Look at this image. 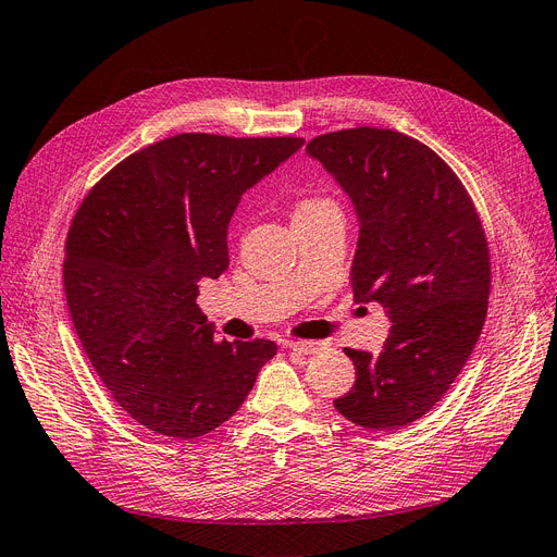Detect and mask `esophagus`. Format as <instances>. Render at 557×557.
I'll return each mask as SVG.
<instances>
[{"label":"esophagus","mask_w":557,"mask_h":557,"mask_svg":"<svg viewBox=\"0 0 557 557\" xmlns=\"http://www.w3.org/2000/svg\"><path fill=\"white\" fill-rule=\"evenodd\" d=\"M324 347V343H318V341H297V343H290V349L297 351V354H315Z\"/></svg>","instance_id":"esophagus-1"}]
</instances>
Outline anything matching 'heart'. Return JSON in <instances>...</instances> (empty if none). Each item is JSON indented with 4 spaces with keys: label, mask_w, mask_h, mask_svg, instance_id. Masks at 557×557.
<instances>
[{
    "label": "heart",
    "mask_w": 557,
    "mask_h": 557,
    "mask_svg": "<svg viewBox=\"0 0 557 557\" xmlns=\"http://www.w3.org/2000/svg\"><path fill=\"white\" fill-rule=\"evenodd\" d=\"M333 210H338V208L326 196H304L295 206L293 219H308V216H318V214L333 212Z\"/></svg>",
    "instance_id": "heart-1"
}]
</instances>
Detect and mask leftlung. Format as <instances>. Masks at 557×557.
Instances as JSON below:
<instances>
[{
  "label": "left lung",
  "mask_w": 557,
  "mask_h": 557,
  "mask_svg": "<svg viewBox=\"0 0 557 557\" xmlns=\"http://www.w3.org/2000/svg\"><path fill=\"white\" fill-rule=\"evenodd\" d=\"M306 152L359 219L354 299L382 304L393 324L376 356L345 349L356 382L333 407L366 430L405 428L446 395L484 326L492 264L480 216L455 171L403 132H329Z\"/></svg>",
  "instance_id": "8db88e82"
}]
</instances>
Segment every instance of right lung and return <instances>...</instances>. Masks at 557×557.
<instances>
[{"label":"right lung","instance_id":"add662e5","mask_svg":"<svg viewBox=\"0 0 557 557\" xmlns=\"http://www.w3.org/2000/svg\"><path fill=\"white\" fill-rule=\"evenodd\" d=\"M304 146L189 132L132 152L88 191L65 239L63 287L79 343L139 425L196 438L247 399L274 341H214L198 281L228 270L242 194Z\"/></svg>","mask_w":557,"mask_h":557}]
</instances>
